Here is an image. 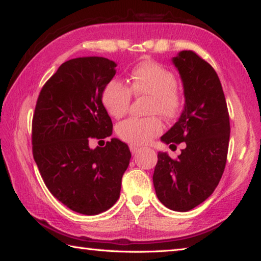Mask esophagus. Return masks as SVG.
I'll return each instance as SVG.
<instances>
[{
  "label": "esophagus",
  "instance_id": "obj_1",
  "mask_svg": "<svg viewBox=\"0 0 261 261\" xmlns=\"http://www.w3.org/2000/svg\"><path fill=\"white\" fill-rule=\"evenodd\" d=\"M130 151L132 154H136L137 152L139 151V147L138 146H134V145H130Z\"/></svg>",
  "mask_w": 261,
  "mask_h": 261
}]
</instances>
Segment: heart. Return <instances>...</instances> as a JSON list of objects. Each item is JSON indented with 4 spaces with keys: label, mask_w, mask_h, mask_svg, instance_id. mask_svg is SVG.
Wrapping results in <instances>:
<instances>
[{
    "label": "heart",
    "mask_w": 261,
    "mask_h": 261,
    "mask_svg": "<svg viewBox=\"0 0 261 261\" xmlns=\"http://www.w3.org/2000/svg\"><path fill=\"white\" fill-rule=\"evenodd\" d=\"M132 94L137 98H148L145 118H127L116 127L117 135L126 143L143 145L162 131V122L174 120L179 115L183 106L182 94L177 87L175 74L154 61H143L134 67L130 73L129 87L113 79L105 86L102 103L115 118L124 116L129 110Z\"/></svg>",
    "instance_id": "obj_1"
}]
</instances>
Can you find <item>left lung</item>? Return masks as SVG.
<instances>
[{
	"instance_id": "8db88e82",
	"label": "left lung",
	"mask_w": 261,
	"mask_h": 261,
	"mask_svg": "<svg viewBox=\"0 0 261 261\" xmlns=\"http://www.w3.org/2000/svg\"><path fill=\"white\" fill-rule=\"evenodd\" d=\"M173 63L182 78L185 105L161 140L185 143L187 147L176 159L159 152L153 184L166 207L188 212L205 201L222 177L230 123L220 79L208 62L192 50H182Z\"/></svg>"
}]
</instances>
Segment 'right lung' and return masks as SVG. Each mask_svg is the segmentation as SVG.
I'll return each instance as SVG.
<instances>
[{"label":"right lung","instance_id":"1","mask_svg":"<svg viewBox=\"0 0 261 261\" xmlns=\"http://www.w3.org/2000/svg\"><path fill=\"white\" fill-rule=\"evenodd\" d=\"M105 57L64 62L41 88L32 120V152L46 187L77 213L95 215L120 198L131 153L112 138L90 148L91 138L112 136V118L102 103L105 86L116 73Z\"/></svg>","mask_w":261,"mask_h":261}]
</instances>
